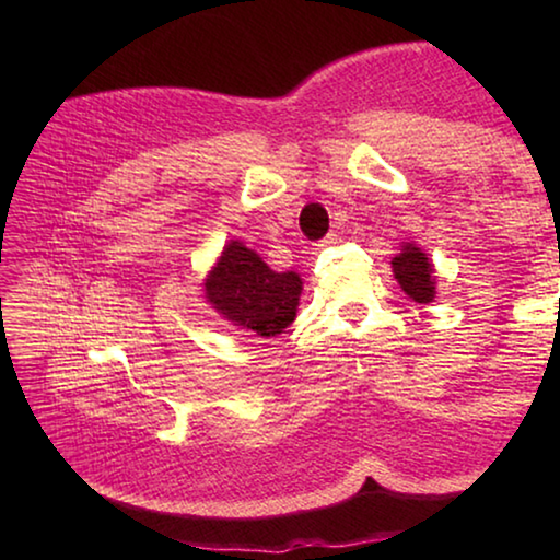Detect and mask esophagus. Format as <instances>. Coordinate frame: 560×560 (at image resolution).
<instances>
[{"instance_id": "obj_1", "label": "esophagus", "mask_w": 560, "mask_h": 560, "mask_svg": "<svg viewBox=\"0 0 560 560\" xmlns=\"http://www.w3.org/2000/svg\"><path fill=\"white\" fill-rule=\"evenodd\" d=\"M336 240H338V234H336V232H330V234H328V236H324V240H320L316 246H318V249H324V246L336 244Z\"/></svg>"}]
</instances>
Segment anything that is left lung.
Listing matches in <instances>:
<instances>
[{
	"mask_svg": "<svg viewBox=\"0 0 560 560\" xmlns=\"http://www.w3.org/2000/svg\"><path fill=\"white\" fill-rule=\"evenodd\" d=\"M393 273L400 289L417 303L434 301V267L428 254L412 242L402 244V252L393 257Z\"/></svg>",
	"mask_w": 560,
	"mask_h": 560,
	"instance_id": "1",
	"label": "left lung"
}]
</instances>
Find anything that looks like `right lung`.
I'll use <instances>...</instances> for the list:
<instances>
[{
    "mask_svg": "<svg viewBox=\"0 0 560 560\" xmlns=\"http://www.w3.org/2000/svg\"><path fill=\"white\" fill-rule=\"evenodd\" d=\"M303 281L296 271H273L240 240L224 246L205 279V299L249 336L273 338L296 318Z\"/></svg>",
    "mask_w": 560,
    "mask_h": 560,
    "instance_id": "right-lung-1",
    "label": "right lung"
}]
</instances>
